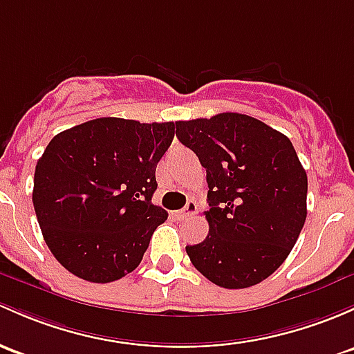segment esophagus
Here are the masks:
<instances>
[{
    "label": "esophagus",
    "mask_w": 354,
    "mask_h": 354,
    "mask_svg": "<svg viewBox=\"0 0 354 354\" xmlns=\"http://www.w3.org/2000/svg\"><path fill=\"white\" fill-rule=\"evenodd\" d=\"M195 214H196V203L193 202V200H189L187 205H185V208H181L180 212H176V217L178 218H188Z\"/></svg>",
    "instance_id": "34e87169"
}]
</instances>
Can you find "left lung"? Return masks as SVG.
<instances>
[{"instance_id": "1", "label": "left lung", "mask_w": 354, "mask_h": 354, "mask_svg": "<svg viewBox=\"0 0 354 354\" xmlns=\"http://www.w3.org/2000/svg\"><path fill=\"white\" fill-rule=\"evenodd\" d=\"M176 137L207 171L208 234L187 245L212 283L266 280L295 245L307 217V173L286 136L258 118L218 113L176 122Z\"/></svg>"}]
</instances>
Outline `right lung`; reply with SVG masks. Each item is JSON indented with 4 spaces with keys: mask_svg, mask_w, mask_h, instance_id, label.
I'll list each match as a JSON object with an SVG mask.
<instances>
[{
    "mask_svg": "<svg viewBox=\"0 0 354 354\" xmlns=\"http://www.w3.org/2000/svg\"><path fill=\"white\" fill-rule=\"evenodd\" d=\"M173 137L174 122L103 117L50 140L37 161L32 200L44 241L66 270L110 283L139 266L167 218L152 195Z\"/></svg>",
    "mask_w": 354,
    "mask_h": 354,
    "instance_id": "right-lung-1",
    "label": "right lung"
}]
</instances>
